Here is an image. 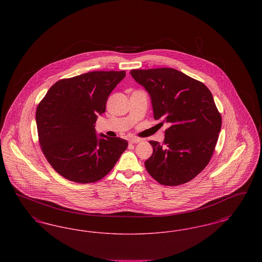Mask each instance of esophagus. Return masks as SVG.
<instances>
[{"mask_svg": "<svg viewBox=\"0 0 262 262\" xmlns=\"http://www.w3.org/2000/svg\"><path fill=\"white\" fill-rule=\"evenodd\" d=\"M140 141V139H138V138H130L129 139V143H133V144H135V143H138Z\"/></svg>", "mask_w": 262, "mask_h": 262, "instance_id": "34e87169", "label": "esophagus"}]
</instances>
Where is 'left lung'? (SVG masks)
Returning <instances> with one entry per match:
<instances>
[{"mask_svg":"<svg viewBox=\"0 0 262 262\" xmlns=\"http://www.w3.org/2000/svg\"><path fill=\"white\" fill-rule=\"evenodd\" d=\"M130 75L148 92L154 119L170 124L163 144L149 141L147 172L164 186L186 184L210 161L221 129L210 90L174 69L132 70Z\"/></svg>","mask_w":262,"mask_h":262,"instance_id":"1","label":"left lung"}]
</instances>
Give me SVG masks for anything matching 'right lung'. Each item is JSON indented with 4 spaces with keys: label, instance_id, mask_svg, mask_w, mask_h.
I'll return each instance as SVG.
<instances>
[{
    "label": "right lung",
    "instance_id": "obj_1",
    "mask_svg": "<svg viewBox=\"0 0 262 262\" xmlns=\"http://www.w3.org/2000/svg\"><path fill=\"white\" fill-rule=\"evenodd\" d=\"M121 72H90L57 81L38 105L41 149L54 170L72 182L94 183L108 174L127 147L120 137L97 136V116L105 112Z\"/></svg>",
    "mask_w": 262,
    "mask_h": 262
}]
</instances>
